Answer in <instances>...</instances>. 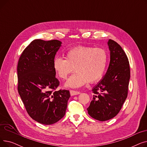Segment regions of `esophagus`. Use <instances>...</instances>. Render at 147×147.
Instances as JSON below:
<instances>
[{"instance_id":"1","label":"esophagus","mask_w":147,"mask_h":147,"mask_svg":"<svg viewBox=\"0 0 147 147\" xmlns=\"http://www.w3.org/2000/svg\"><path fill=\"white\" fill-rule=\"evenodd\" d=\"M69 92H70V94H71V96L77 95L80 94V92L76 91V90H69Z\"/></svg>"}]
</instances>
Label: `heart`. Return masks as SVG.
<instances>
[{
    "label": "heart",
    "mask_w": 147,
    "mask_h": 147,
    "mask_svg": "<svg viewBox=\"0 0 147 147\" xmlns=\"http://www.w3.org/2000/svg\"><path fill=\"white\" fill-rule=\"evenodd\" d=\"M65 58L56 57L53 59L54 70L63 80L74 71L76 72L66 82L65 86L78 88L102 79L108 63V53L102 48L79 46L69 50Z\"/></svg>",
    "instance_id": "obj_1"
}]
</instances>
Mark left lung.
Wrapping results in <instances>:
<instances>
[{"instance_id":"left-lung-1","label":"left lung","mask_w":147,"mask_h":147,"mask_svg":"<svg viewBox=\"0 0 147 147\" xmlns=\"http://www.w3.org/2000/svg\"><path fill=\"white\" fill-rule=\"evenodd\" d=\"M107 44L110 64L105 76L92 89L93 99L87 109L90 117L101 121L119 113L127 96L130 75L129 60L121 46L111 39Z\"/></svg>"}]
</instances>
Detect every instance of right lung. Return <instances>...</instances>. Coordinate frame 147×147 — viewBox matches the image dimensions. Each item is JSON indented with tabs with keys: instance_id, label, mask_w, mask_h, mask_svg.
I'll return each instance as SVG.
<instances>
[{
	"instance_id": "1",
	"label": "right lung",
	"mask_w": 147,
	"mask_h": 147,
	"mask_svg": "<svg viewBox=\"0 0 147 147\" xmlns=\"http://www.w3.org/2000/svg\"><path fill=\"white\" fill-rule=\"evenodd\" d=\"M62 42L36 39L22 52L17 66L18 91L30 116L41 124L52 125L65 114L69 90L56 89L59 82L53 61Z\"/></svg>"
}]
</instances>
